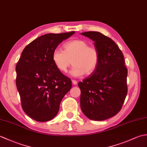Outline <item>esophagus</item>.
<instances>
[{
  "instance_id": "obj_1",
  "label": "esophagus",
  "mask_w": 147,
  "mask_h": 147,
  "mask_svg": "<svg viewBox=\"0 0 147 147\" xmlns=\"http://www.w3.org/2000/svg\"><path fill=\"white\" fill-rule=\"evenodd\" d=\"M72 83H73V84L74 85H76V84H77V81H76V80H72Z\"/></svg>"
}]
</instances>
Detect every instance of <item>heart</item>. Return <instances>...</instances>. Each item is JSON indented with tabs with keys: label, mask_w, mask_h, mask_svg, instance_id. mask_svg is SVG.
Instances as JSON below:
<instances>
[{
	"label": "heart",
	"mask_w": 147,
	"mask_h": 147,
	"mask_svg": "<svg viewBox=\"0 0 147 147\" xmlns=\"http://www.w3.org/2000/svg\"><path fill=\"white\" fill-rule=\"evenodd\" d=\"M64 51L56 49L52 52V61L62 73H66L71 61L73 66L71 76L80 77L85 73L90 75L96 69L99 62V53L94 46L83 39L72 40L65 43Z\"/></svg>",
	"instance_id": "b5f03b06"
}]
</instances>
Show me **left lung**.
I'll return each mask as SVG.
<instances>
[{
    "label": "left lung",
    "instance_id": "1",
    "mask_svg": "<svg viewBox=\"0 0 147 147\" xmlns=\"http://www.w3.org/2000/svg\"><path fill=\"white\" fill-rule=\"evenodd\" d=\"M94 42L99 53L95 71L82 82L80 106L92 120L104 121L116 115L122 108L127 93V69L124 57L113 40L98 32L81 33Z\"/></svg>",
    "mask_w": 147,
    "mask_h": 147
}]
</instances>
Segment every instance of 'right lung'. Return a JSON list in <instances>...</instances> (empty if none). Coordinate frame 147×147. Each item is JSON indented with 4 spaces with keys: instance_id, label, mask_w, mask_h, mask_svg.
I'll use <instances>...</instances> for the list:
<instances>
[{
    "instance_id": "obj_1",
    "label": "right lung",
    "mask_w": 147,
    "mask_h": 147,
    "mask_svg": "<svg viewBox=\"0 0 147 147\" xmlns=\"http://www.w3.org/2000/svg\"><path fill=\"white\" fill-rule=\"evenodd\" d=\"M74 33L46 34L29 43L21 53L16 66V83L22 108L34 120L52 119L71 88V79L55 66L52 55L59 43Z\"/></svg>"
}]
</instances>
